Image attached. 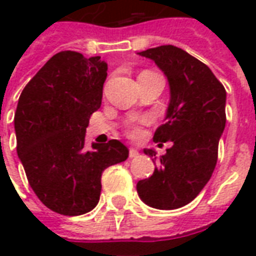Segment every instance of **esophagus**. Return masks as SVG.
Masks as SVG:
<instances>
[{
  "instance_id": "34e87169",
  "label": "esophagus",
  "mask_w": 256,
  "mask_h": 256,
  "mask_svg": "<svg viewBox=\"0 0 256 256\" xmlns=\"http://www.w3.org/2000/svg\"><path fill=\"white\" fill-rule=\"evenodd\" d=\"M128 156L133 159V158H137L138 156V150H136V148H130V150H128Z\"/></svg>"
}]
</instances>
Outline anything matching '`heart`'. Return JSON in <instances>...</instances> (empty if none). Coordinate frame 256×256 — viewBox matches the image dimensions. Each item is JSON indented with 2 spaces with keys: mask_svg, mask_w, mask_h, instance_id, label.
Returning <instances> with one entry per match:
<instances>
[{
  "mask_svg": "<svg viewBox=\"0 0 256 256\" xmlns=\"http://www.w3.org/2000/svg\"><path fill=\"white\" fill-rule=\"evenodd\" d=\"M128 134H130V137H138L140 134H141V130L137 126H132L130 130H128Z\"/></svg>",
  "mask_w": 256,
  "mask_h": 256,
  "instance_id": "b5f03b06",
  "label": "heart"
}]
</instances>
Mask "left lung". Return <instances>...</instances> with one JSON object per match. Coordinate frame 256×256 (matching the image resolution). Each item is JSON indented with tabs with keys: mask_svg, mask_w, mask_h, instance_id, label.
Listing matches in <instances>:
<instances>
[{
	"mask_svg": "<svg viewBox=\"0 0 256 256\" xmlns=\"http://www.w3.org/2000/svg\"><path fill=\"white\" fill-rule=\"evenodd\" d=\"M138 54L155 62L168 82L164 123L156 128L154 141H172V148L160 158L154 150H144L158 167L150 178L137 182V193L154 208H180L212 176L226 124V90L206 64L180 48L163 45Z\"/></svg>",
	"mask_w": 256,
	"mask_h": 256,
	"instance_id": "8db88e82",
	"label": "left lung"
}]
</instances>
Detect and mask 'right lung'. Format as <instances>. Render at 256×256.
Segmentation results:
<instances>
[{
    "mask_svg": "<svg viewBox=\"0 0 256 256\" xmlns=\"http://www.w3.org/2000/svg\"><path fill=\"white\" fill-rule=\"evenodd\" d=\"M108 64L72 50L56 53L22 92L14 114L18 155L42 203L68 216L94 208L101 174L124 162L119 140L84 150L90 115L101 106Z\"/></svg>",
    "mask_w": 256,
    "mask_h": 256,
    "instance_id": "right-lung-1",
    "label": "right lung"
}]
</instances>
